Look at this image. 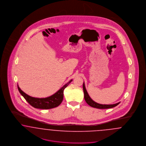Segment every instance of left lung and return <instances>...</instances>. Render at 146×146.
Segmentation results:
<instances>
[{
    "instance_id": "1",
    "label": "left lung",
    "mask_w": 146,
    "mask_h": 146,
    "mask_svg": "<svg viewBox=\"0 0 146 146\" xmlns=\"http://www.w3.org/2000/svg\"><path fill=\"white\" fill-rule=\"evenodd\" d=\"M83 88L84 93V99L86 101V102L91 107L96 108H98V109H107V108H113L117 105L120 104V102H118L117 104H99L98 103H96V102L94 101L89 96L87 91L86 90L85 86V84L83 83Z\"/></svg>"
}]
</instances>
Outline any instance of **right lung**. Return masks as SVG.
I'll return each instance as SVG.
<instances>
[{
    "label": "right lung",
    "instance_id": "obj_1",
    "mask_svg": "<svg viewBox=\"0 0 146 146\" xmlns=\"http://www.w3.org/2000/svg\"><path fill=\"white\" fill-rule=\"evenodd\" d=\"M72 81V80H70L54 95L46 98H36L30 96L21 90L18 85L17 87L21 95L32 107L35 108L48 110L56 107L61 104L63 98V90Z\"/></svg>",
    "mask_w": 146,
    "mask_h": 146
}]
</instances>
